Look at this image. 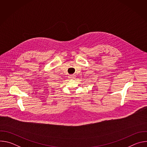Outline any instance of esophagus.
<instances>
[{
    "instance_id": "34e87169",
    "label": "esophagus",
    "mask_w": 147,
    "mask_h": 147,
    "mask_svg": "<svg viewBox=\"0 0 147 147\" xmlns=\"http://www.w3.org/2000/svg\"><path fill=\"white\" fill-rule=\"evenodd\" d=\"M74 78H75V76H74V75H71V76H69V78L71 79V80H73V79H74Z\"/></svg>"
}]
</instances>
